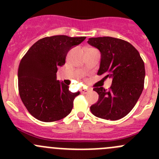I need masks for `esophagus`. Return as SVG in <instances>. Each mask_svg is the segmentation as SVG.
Listing matches in <instances>:
<instances>
[{
  "label": "esophagus",
  "mask_w": 159,
  "mask_h": 159,
  "mask_svg": "<svg viewBox=\"0 0 159 159\" xmlns=\"http://www.w3.org/2000/svg\"><path fill=\"white\" fill-rule=\"evenodd\" d=\"M89 91V89H81V92L83 93V94H86V93H88Z\"/></svg>",
  "instance_id": "esophagus-1"
}]
</instances>
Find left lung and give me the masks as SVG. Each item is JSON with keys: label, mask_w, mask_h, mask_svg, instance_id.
<instances>
[{"label": "left lung", "mask_w": 159, "mask_h": 159, "mask_svg": "<svg viewBox=\"0 0 159 159\" xmlns=\"http://www.w3.org/2000/svg\"><path fill=\"white\" fill-rule=\"evenodd\" d=\"M88 43L101 52L98 75L112 79L108 90L94 88L98 100L90 108L98 118L115 121L126 116L144 89L145 64L139 51L128 41L111 37L89 38Z\"/></svg>", "instance_id": "1"}]
</instances>
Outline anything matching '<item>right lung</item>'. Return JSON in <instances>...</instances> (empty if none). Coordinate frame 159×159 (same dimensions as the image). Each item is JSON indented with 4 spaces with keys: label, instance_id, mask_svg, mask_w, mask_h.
Here are the masks:
<instances>
[{
    "label": "right lung",
    "instance_id": "obj_1",
    "mask_svg": "<svg viewBox=\"0 0 159 159\" xmlns=\"http://www.w3.org/2000/svg\"><path fill=\"white\" fill-rule=\"evenodd\" d=\"M85 38L66 35L44 38L22 57L17 72L19 94L29 113L39 121H58L71 111L74 99L80 92H70L69 86L57 80L56 73L65 64L68 51Z\"/></svg>",
    "mask_w": 159,
    "mask_h": 159
}]
</instances>
